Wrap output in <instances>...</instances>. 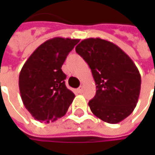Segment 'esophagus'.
Returning <instances> with one entry per match:
<instances>
[{
    "instance_id": "esophagus-1",
    "label": "esophagus",
    "mask_w": 155,
    "mask_h": 155,
    "mask_svg": "<svg viewBox=\"0 0 155 155\" xmlns=\"http://www.w3.org/2000/svg\"><path fill=\"white\" fill-rule=\"evenodd\" d=\"M77 91L79 92V93H82V91H83V89H82V87H79L77 89Z\"/></svg>"
}]
</instances>
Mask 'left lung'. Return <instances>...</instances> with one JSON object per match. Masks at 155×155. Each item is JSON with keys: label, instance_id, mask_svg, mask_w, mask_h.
<instances>
[{"label": "left lung", "instance_id": "8db88e82", "mask_svg": "<svg viewBox=\"0 0 155 155\" xmlns=\"http://www.w3.org/2000/svg\"><path fill=\"white\" fill-rule=\"evenodd\" d=\"M75 51L87 62L96 85L92 113L104 122L120 123L134 110L141 86L140 71L130 56L110 41L83 40Z\"/></svg>", "mask_w": 155, "mask_h": 155}]
</instances>
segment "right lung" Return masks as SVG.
<instances>
[{"label":"right lung","instance_id":"right-lung-1","mask_svg":"<svg viewBox=\"0 0 155 155\" xmlns=\"http://www.w3.org/2000/svg\"><path fill=\"white\" fill-rule=\"evenodd\" d=\"M80 40L54 37L41 44L28 58L19 75L22 102L35 120L54 122L66 114L74 94L64 84L61 70Z\"/></svg>","mask_w":155,"mask_h":155}]
</instances>
